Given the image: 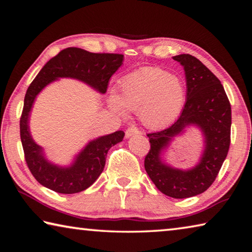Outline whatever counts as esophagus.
Returning a JSON list of instances; mask_svg holds the SVG:
<instances>
[{
    "label": "esophagus",
    "instance_id": "1",
    "mask_svg": "<svg viewBox=\"0 0 252 252\" xmlns=\"http://www.w3.org/2000/svg\"><path fill=\"white\" fill-rule=\"evenodd\" d=\"M141 132L138 131L135 126H131L129 129H126V138H129L133 135H140Z\"/></svg>",
    "mask_w": 252,
    "mask_h": 252
}]
</instances>
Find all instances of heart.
Wrapping results in <instances>:
<instances>
[{
	"mask_svg": "<svg viewBox=\"0 0 252 252\" xmlns=\"http://www.w3.org/2000/svg\"><path fill=\"white\" fill-rule=\"evenodd\" d=\"M186 101L185 84L179 76L159 67H144L126 74L118 93L109 95L108 103L118 114L137 111L144 126L158 129L180 116Z\"/></svg>",
	"mask_w": 252,
	"mask_h": 252,
	"instance_id": "b5f03b06",
	"label": "heart"
}]
</instances>
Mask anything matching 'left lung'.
I'll use <instances>...</instances> for the list:
<instances>
[{"label": "left lung", "mask_w": 252, "mask_h": 252, "mask_svg": "<svg viewBox=\"0 0 252 252\" xmlns=\"http://www.w3.org/2000/svg\"><path fill=\"white\" fill-rule=\"evenodd\" d=\"M184 68L186 103L179 119L162 131L147 134L151 149L145 157V170L153 183L164 195L189 198L207 190L215 182L225 160L231 143V104L215 74L189 54L174 56ZM197 126L203 133V155L191 169L173 168L161 156L173 138L187 126Z\"/></svg>", "instance_id": "left-lung-1"}]
</instances>
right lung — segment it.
Returning <instances> with one entry per match:
<instances>
[{
  "label": "right lung",
  "mask_w": 252,
  "mask_h": 252,
  "mask_svg": "<svg viewBox=\"0 0 252 252\" xmlns=\"http://www.w3.org/2000/svg\"><path fill=\"white\" fill-rule=\"evenodd\" d=\"M122 62L121 54H99L78 47H68L45 63L27 90L20 118L21 144L30 172L46 189L61 194H74L87 189L103 172L107 153L116 144L122 142L125 132L116 131L90 141L68 167L52 163L45 158L43 148L33 141L29 129L30 112L36 95L60 78L79 80L100 94H105L109 79Z\"/></svg>",
  "instance_id": "add662e5"
}]
</instances>
